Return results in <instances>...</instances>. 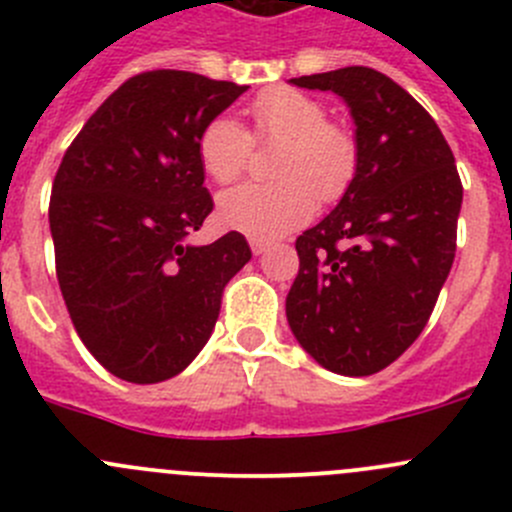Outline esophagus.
Instances as JSON below:
<instances>
[{
    "label": "esophagus",
    "mask_w": 512,
    "mask_h": 512,
    "mask_svg": "<svg viewBox=\"0 0 512 512\" xmlns=\"http://www.w3.org/2000/svg\"><path fill=\"white\" fill-rule=\"evenodd\" d=\"M250 247H252V252H255V255H265V252L270 250V247H272V242H267V240H257V237H252V240H250Z\"/></svg>",
    "instance_id": "34e87169"
}]
</instances>
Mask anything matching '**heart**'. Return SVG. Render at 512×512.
Returning a JSON list of instances; mask_svg holds the SVG:
<instances>
[{
	"instance_id": "1",
	"label": "heart",
	"mask_w": 512,
	"mask_h": 512,
	"mask_svg": "<svg viewBox=\"0 0 512 512\" xmlns=\"http://www.w3.org/2000/svg\"><path fill=\"white\" fill-rule=\"evenodd\" d=\"M257 141L280 143L272 183H245L220 195L218 218L230 230L257 240L287 235L314 215L317 198L334 203L347 193L359 165V146L349 128L329 121L322 101L294 89L267 91L250 106ZM252 143L230 116H218L198 141L200 163L215 183L240 178Z\"/></svg>"
}]
</instances>
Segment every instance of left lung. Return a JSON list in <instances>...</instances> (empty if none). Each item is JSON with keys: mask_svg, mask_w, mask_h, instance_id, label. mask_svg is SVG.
<instances>
[{"mask_svg": "<svg viewBox=\"0 0 512 512\" xmlns=\"http://www.w3.org/2000/svg\"><path fill=\"white\" fill-rule=\"evenodd\" d=\"M292 84L347 101L359 165L337 208L294 242L287 322L324 369L369 376L416 342L451 272L456 158L426 108L381 71L347 66Z\"/></svg>", "mask_w": 512, "mask_h": 512, "instance_id": "left-lung-1", "label": "left lung"}]
</instances>
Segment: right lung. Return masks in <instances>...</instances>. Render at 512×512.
Instances as JSON below:
<instances>
[{"mask_svg":"<svg viewBox=\"0 0 512 512\" xmlns=\"http://www.w3.org/2000/svg\"><path fill=\"white\" fill-rule=\"evenodd\" d=\"M247 86L190 71L131 76L64 153L49 200L56 277L76 334L131 384L173 379L213 334L252 252L240 232L188 245L213 210L198 141Z\"/></svg>","mask_w":512,"mask_h":512,"instance_id":"1","label":"right lung"}]
</instances>
